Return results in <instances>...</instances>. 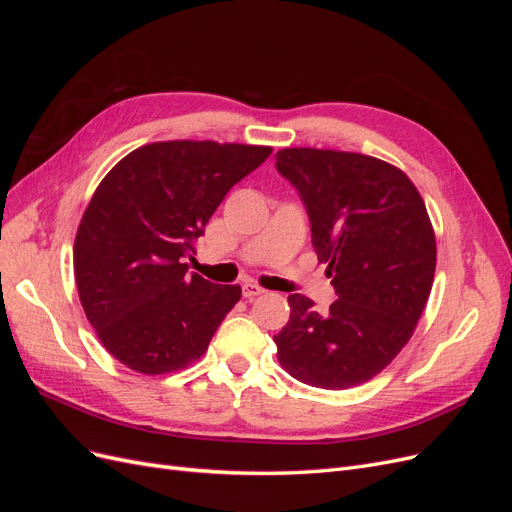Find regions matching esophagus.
<instances>
[{
    "label": "esophagus",
    "mask_w": 512,
    "mask_h": 512,
    "mask_svg": "<svg viewBox=\"0 0 512 512\" xmlns=\"http://www.w3.org/2000/svg\"><path fill=\"white\" fill-rule=\"evenodd\" d=\"M262 292H265V288L254 284V282L243 284V297H245V299H254V297H258V294H262Z\"/></svg>",
    "instance_id": "esophagus-1"
}]
</instances>
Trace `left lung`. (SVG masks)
Here are the masks:
<instances>
[{
  "label": "left lung",
  "mask_w": 512,
  "mask_h": 512,
  "mask_svg": "<svg viewBox=\"0 0 512 512\" xmlns=\"http://www.w3.org/2000/svg\"><path fill=\"white\" fill-rule=\"evenodd\" d=\"M277 170L299 190L312 245L337 299L318 312L288 294L273 339L292 378L318 389L359 386L389 365L416 329L436 273V235L404 170L363 153L288 147Z\"/></svg>",
  "instance_id": "8db88e82"
}]
</instances>
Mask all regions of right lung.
Segmentation results:
<instances>
[{"label":"right lung","instance_id":"add662e5","mask_svg":"<svg viewBox=\"0 0 512 512\" xmlns=\"http://www.w3.org/2000/svg\"><path fill=\"white\" fill-rule=\"evenodd\" d=\"M271 153L160 141L134 149L100 181L76 230L74 280L87 320L119 363L160 376L207 352L241 286L211 284L183 260L232 185Z\"/></svg>","mask_w":512,"mask_h":512}]
</instances>
